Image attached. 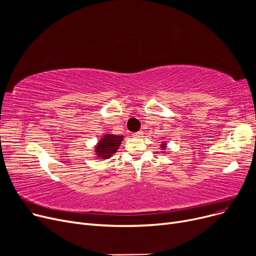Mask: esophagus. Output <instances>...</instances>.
<instances>
[{
	"instance_id": "obj_1",
	"label": "esophagus",
	"mask_w": 256,
	"mask_h": 256,
	"mask_svg": "<svg viewBox=\"0 0 256 256\" xmlns=\"http://www.w3.org/2000/svg\"><path fill=\"white\" fill-rule=\"evenodd\" d=\"M143 136V130H139L137 132H134L132 134V137L134 138H141Z\"/></svg>"
}]
</instances>
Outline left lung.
Wrapping results in <instances>:
<instances>
[{"instance_id":"left-lung-1","label":"left lung","mask_w":256,"mask_h":256,"mask_svg":"<svg viewBox=\"0 0 256 256\" xmlns=\"http://www.w3.org/2000/svg\"><path fill=\"white\" fill-rule=\"evenodd\" d=\"M160 148L162 150H165L167 148V142L165 140L160 143Z\"/></svg>"}]
</instances>
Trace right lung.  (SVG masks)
I'll list each match as a JSON object with an SVG mask.
<instances>
[{"label": "right lung", "mask_w": 256, "mask_h": 256, "mask_svg": "<svg viewBox=\"0 0 256 256\" xmlns=\"http://www.w3.org/2000/svg\"><path fill=\"white\" fill-rule=\"evenodd\" d=\"M124 138V136L122 135L106 134L98 140L96 145H94V154L102 160L110 158L118 150Z\"/></svg>", "instance_id": "right-lung-1"}]
</instances>
